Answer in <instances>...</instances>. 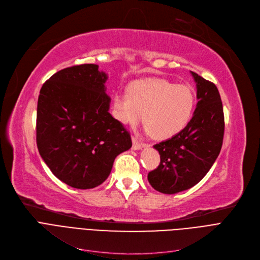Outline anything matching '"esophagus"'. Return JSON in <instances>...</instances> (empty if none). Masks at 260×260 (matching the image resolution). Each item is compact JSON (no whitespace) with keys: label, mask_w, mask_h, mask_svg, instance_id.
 Instances as JSON below:
<instances>
[{"label":"esophagus","mask_w":260,"mask_h":260,"mask_svg":"<svg viewBox=\"0 0 260 260\" xmlns=\"http://www.w3.org/2000/svg\"><path fill=\"white\" fill-rule=\"evenodd\" d=\"M145 146V144H143L142 142H140L136 137H132V148L133 150H140Z\"/></svg>","instance_id":"obj_1"}]
</instances>
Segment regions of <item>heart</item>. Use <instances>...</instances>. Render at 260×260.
Segmentation results:
<instances>
[{
    "label": "heart",
    "instance_id": "obj_1",
    "mask_svg": "<svg viewBox=\"0 0 260 260\" xmlns=\"http://www.w3.org/2000/svg\"><path fill=\"white\" fill-rule=\"evenodd\" d=\"M195 95L190 87L164 79L149 78L129 85L128 93L113 99L115 118L124 125L145 120V130L156 140H166L184 129L194 110Z\"/></svg>",
    "mask_w": 260,
    "mask_h": 260
}]
</instances>
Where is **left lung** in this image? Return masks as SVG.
I'll list each match as a JSON object with an SVG mask.
<instances>
[{
	"instance_id": "obj_1",
	"label": "left lung",
	"mask_w": 260,
	"mask_h": 260,
	"mask_svg": "<svg viewBox=\"0 0 260 260\" xmlns=\"http://www.w3.org/2000/svg\"><path fill=\"white\" fill-rule=\"evenodd\" d=\"M197 105L188 125L171 139L154 145L160 155L148 180L156 191L175 194L198 184L215 162L222 146L224 117L218 89L191 71Z\"/></svg>"
}]
</instances>
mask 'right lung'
<instances>
[{
    "label": "right lung",
    "mask_w": 260,
    "mask_h": 260,
    "mask_svg": "<svg viewBox=\"0 0 260 260\" xmlns=\"http://www.w3.org/2000/svg\"><path fill=\"white\" fill-rule=\"evenodd\" d=\"M107 79L95 64L76 65L54 73L40 91V155L72 188L86 190L103 184L115 157L132 146L130 133L109 113Z\"/></svg>",
    "instance_id": "add662e5"
}]
</instances>
